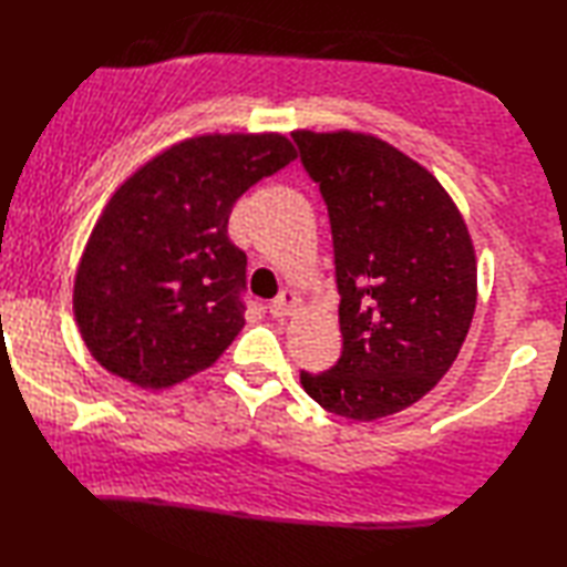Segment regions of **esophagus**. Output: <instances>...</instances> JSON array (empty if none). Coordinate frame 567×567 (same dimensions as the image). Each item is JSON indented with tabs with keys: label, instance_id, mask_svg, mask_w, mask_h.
<instances>
[{
	"label": "esophagus",
	"instance_id": "34e87169",
	"mask_svg": "<svg viewBox=\"0 0 567 567\" xmlns=\"http://www.w3.org/2000/svg\"><path fill=\"white\" fill-rule=\"evenodd\" d=\"M301 306V296L296 293V291H281L276 296V299L271 301V306H268V309H271V316L274 319H289V316L299 309Z\"/></svg>",
	"mask_w": 567,
	"mask_h": 567
}]
</instances>
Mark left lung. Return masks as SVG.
Here are the masks:
<instances>
[{
    "mask_svg": "<svg viewBox=\"0 0 567 567\" xmlns=\"http://www.w3.org/2000/svg\"><path fill=\"white\" fill-rule=\"evenodd\" d=\"M329 206L343 351L301 385L329 413L375 421L435 389L478 301L475 246L429 168L363 132H291Z\"/></svg>",
    "mask_w": 567,
    "mask_h": 567,
    "instance_id": "1",
    "label": "left lung"
}]
</instances>
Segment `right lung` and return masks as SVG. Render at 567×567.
<instances>
[{"instance_id": "obj_1", "label": "right lung", "mask_w": 567, "mask_h": 567, "mask_svg": "<svg viewBox=\"0 0 567 567\" xmlns=\"http://www.w3.org/2000/svg\"><path fill=\"white\" fill-rule=\"evenodd\" d=\"M284 134L184 138L126 178L89 234L74 321L94 361L144 391L214 365L244 329L246 254L226 234L236 198L291 164Z\"/></svg>"}]
</instances>
